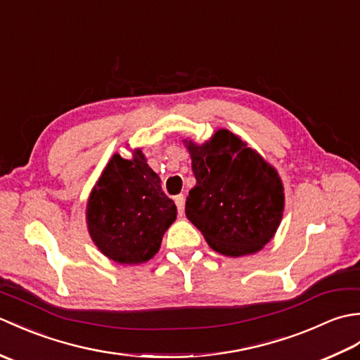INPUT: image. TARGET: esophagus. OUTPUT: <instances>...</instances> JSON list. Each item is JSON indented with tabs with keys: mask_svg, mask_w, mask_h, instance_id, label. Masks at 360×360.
I'll return each instance as SVG.
<instances>
[{
	"mask_svg": "<svg viewBox=\"0 0 360 360\" xmlns=\"http://www.w3.org/2000/svg\"><path fill=\"white\" fill-rule=\"evenodd\" d=\"M174 202H176V207H178L179 215L184 213V205H186V196L184 195H178L174 198Z\"/></svg>",
	"mask_w": 360,
	"mask_h": 360,
	"instance_id": "1",
	"label": "esophagus"
}]
</instances>
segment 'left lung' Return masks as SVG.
<instances>
[{"instance_id": "left-lung-1", "label": "left lung", "mask_w": 360, "mask_h": 360, "mask_svg": "<svg viewBox=\"0 0 360 360\" xmlns=\"http://www.w3.org/2000/svg\"><path fill=\"white\" fill-rule=\"evenodd\" d=\"M184 143L196 178L187 218L219 254H255L272 240L285 209L277 170L229 129H218L202 145Z\"/></svg>"}]
</instances>
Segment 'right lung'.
<instances>
[{"mask_svg": "<svg viewBox=\"0 0 360 360\" xmlns=\"http://www.w3.org/2000/svg\"><path fill=\"white\" fill-rule=\"evenodd\" d=\"M176 213L160 178L137 148L133 159L117 153L110 159L89 195L86 223L103 255L120 264H139L158 254Z\"/></svg>", "mask_w": 360, "mask_h": 360, "instance_id": "right-lung-1", "label": "right lung"}]
</instances>
